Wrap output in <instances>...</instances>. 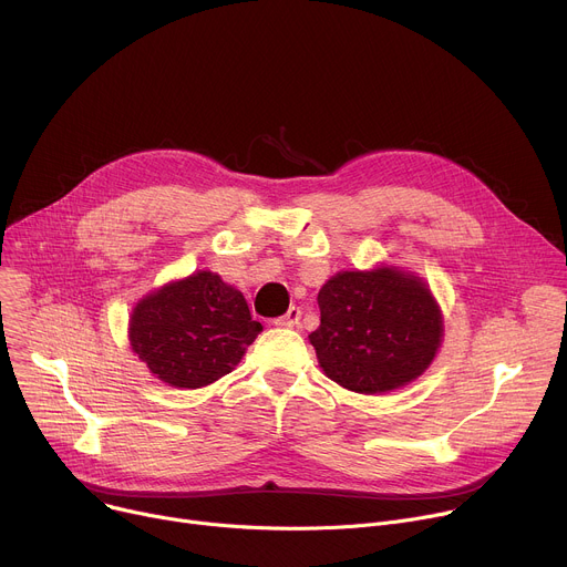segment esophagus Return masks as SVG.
Segmentation results:
<instances>
[{"instance_id": "esophagus-1", "label": "esophagus", "mask_w": 567, "mask_h": 567, "mask_svg": "<svg viewBox=\"0 0 567 567\" xmlns=\"http://www.w3.org/2000/svg\"><path fill=\"white\" fill-rule=\"evenodd\" d=\"M300 316H302V311H300L298 307H289V311L282 313V316H278L274 322H276L278 328H293V326H298Z\"/></svg>"}]
</instances>
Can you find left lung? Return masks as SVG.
I'll return each instance as SVG.
<instances>
[{
  "mask_svg": "<svg viewBox=\"0 0 567 567\" xmlns=\"http://www.w3.org/2000/svg\"><path fill=\"white\" fill-rule=\"evenodd\" d=\"M320 326L309 334L320 368L339 385L388 392L435 359L442 316L429 287L396 269L343 271L318 291Z\"/></svg>",
  "mask_w": 567,
  "mask_h": 567,
  "instance_id": "left-lung-1",
  "label": "left lung"
}]
</instances>
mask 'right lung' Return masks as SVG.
I'll use <instances>...</instances> for the list:
<instances>
[{
  "label": "right lung",
  "mask_w": 567,
  "mask_h": 567,
  "mask_svg": "<svg viewBox=\"0 0 567 567\" xmlns=\"http://www.w3.org/2000/svg\"><path fill=\"white\" fill-rule=\"evenodd\" d=\"M260 332L245 296L210 271L145 296L130 320L132 350L150 372L188 390L228 374Z\"/></svg>",
  "instance_id": "right-lung-1"
}]
</instances>
